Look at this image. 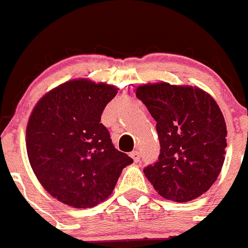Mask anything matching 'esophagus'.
<instances>
[{
  "label": "esophagus",
  "instance_id": "1",
  "mask_svg": "<svg viewBox=\"0 0 248 248\" xmlns=\"http://www.w3.org/2000/svg\"><path fill=\"white\" fill-rule=\"evenodd\" d=\"M130 156H131V158L134 159L135 163H139V161H140V153L137 151L131 152V153H130Z\"/></svg>",
  "mask_w": 248,
  "mask_h": 248
}]
</instances>
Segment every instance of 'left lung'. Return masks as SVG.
<instances>
[{
    "instance_id": "obj_1",
    "label": "left lung",
    "mask_w": 248,
    "mask_h": 248,
    "mask_svg": "<svg viewBox=\"0 0 248 248\" xmlns=\"http://www.w3.org/2000/svg\"><path fill=\"white\" fill-rule=\"evenodd\" d=\"M137 99L156 122L158 161L143 169L165 199H197L216 182L225 158L227 126L210 94L190 85L160 82L137 87Z\"/></svg>"
}]
</instances>
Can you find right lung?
<instances>
[{"instance_id":"obj_1","label":"right lung","mask_w":248,"mask_h":248,"mask_svg":"<svg viewBox=\"0 0 248 248\" xmlns=\"http://www.w3.org/2000/svg\"><path fill=\"white\" fill-rule=\"evenodd\" d=\"M118 88L79 78L54 88L36 104L28 127L26 151L36 177L59 202L94 207L113 192L132 159L114 148L100 123Z\"/></svg>"}]
</instances>
